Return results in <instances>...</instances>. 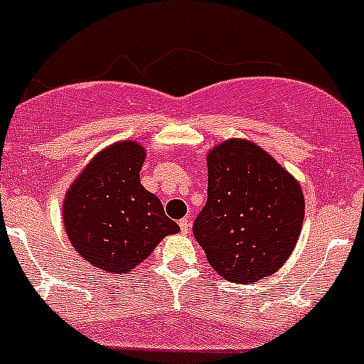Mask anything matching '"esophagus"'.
<instances>
[{"instance_id": "esophagus-1", "label": "esophagus", "mask_w": 364, "mask_h": 364, "mask_svg": "<svg viewBox=\"0 0 364 364\" xmlns=\"http://www.w3.org/2000/svg\"><path fill=\"white\" fill-rule=\"evenodd\" d=\"M179 228H181L183 233L190 232V219H188V217H185V219L179 220Z\"/></svg>"}]
</instances>
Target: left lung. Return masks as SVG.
I'll use <instances>...</instances> for the list:
<instances>
[{
  "instance_id": "1",
  "label": "left lung",
  "mask_w": 364,
  "mask_h": 364,
  "mask_svg": "<svg viewBox=\"0 0 364 364\" xmlns=\"http://www.w3.org/2000/svg\"><path fill=\"white\" fill-rule=\"evenodd\" d=\"M304 215L298 181L259 145L228 140L210 152L208 199L192 230L220 277L250 284L280 269Z\"/></svg>"
}]
</instances>
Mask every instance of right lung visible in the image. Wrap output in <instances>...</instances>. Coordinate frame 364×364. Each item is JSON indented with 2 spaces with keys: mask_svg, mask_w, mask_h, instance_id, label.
<instances>
[{
  "mask_svg": "<svg viewBox=\"0 0 364 364\" xmlns=\"http://www.w3.org/2000/svg\"><path fill=\"white\" fill-rule=\"evenodd\" d=\"M144 147L120 141L93 158L68 190L64 228L84 260L107 273L125 274L179 232L161 201L140 185Z\"/></svg>",
  "mask_w": 364,
  "mask_h": 364,
  "instance_id": "obj_1",
  "label": "right lung"
}]
</instances>
